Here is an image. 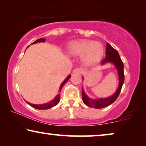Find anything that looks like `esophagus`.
<instances>
[{
	"mask_svg": "<svg viewBox=\"0 0 146 146\" xmlns=\"http://www.w3.org/2000/svg\"><path fill=\"white\" fill-rule=\"evenodd\" d=\"M83 69L81 68H75L74 70L73 71V74H81L83 73Z\"/></svg>",
	"mask_w": 146,
	"mask_h": 146,
	"instance_id": "obj_1",
	"label": "esophagus"
}]
</instances>
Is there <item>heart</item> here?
<instances>
[{"mask_svg": "<svg viewBox=\"0 0 146 146\" xmlns=\"http://www.w3.org/2000/svg\"><path fill=\"white\" fill-rule=\"evenodd\" d=\"M67 52L73 56L81 55V60L85 65H93L101 59L104 48L101 44L91 40H79L70 42Z\"/></svg>", "mask_w": 146, "mask_h": 146, "instance_id": "1", "label": "heart"}]
</instances>
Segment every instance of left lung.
I'll return each instance as SVG.
<instances>
[{"mask_svg": "<svg viewBox=\"0 0 146 146\" xmlns=\"http://www.w3.org/2000/svg\"><path fill=\"white\" fill-rule=\"evenodd\" d=\"M106 57L102 60V64L105 63L112 62L116 66L118 70L119 77V85L117 91L113 95L106 98H99V99H91L86 95V94L82 89V98L83 102L86 105L90 107H94L95 108H102L106 106H109L117 99L122 89V85L124 81V63L122 59H120V55L117 51L110 46L108 43H106Z\"/></svg>", "mask_w": 146, "mask_h": 146, "instance_id": "left-lung-1", "label": "left lung"}]
</instances>
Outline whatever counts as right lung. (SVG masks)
Instances as JSON below:
<instances>
[{"label":"right lung","mask_w":146,"mask_h":146,"mask_svg":"<svg viewBox=\"0 0 146 146\" xmlns=\"http://www.w3.org/2000/svg\"><path fill=\"white\" fill-rule=\"evenodd\" d=\"M46 42V39H44V38H40V39H38V40H37L36 41H35L34 42H33L32 44H36V43H38V42ZM70 77H71V75H69L68 77L66 78V79H65V81H63L62 83H61L60 87H59V91H61V89H62L63 86L66 83L67 81H68V80L70 79ZM59 100H60V94H58V95L55 96V98L53 100H52V101L49 102H48V103H46V104H34L29 103V102H28L27 101H26V102H27L28 104H30V106H32L33 108H37V109H40V110H46V109H49V108L53 107V106H55V105H57V104L59 103Z\"/></svg>","instance_id":"right-lung-1"}]
</instances>
